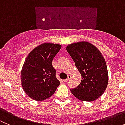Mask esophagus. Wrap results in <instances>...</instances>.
Masks as SVG:
<instances>
[{"label": "esophagus", "mask_w": 125, "mask_h": 125, "mask_svg": "<svg viewBox=\"0 0 125 125\" xmlns=\"http://www.w3.org/2000/svg\"><path fill=\"white\" fill-rule=\"evenodd\" d=\"M71 76L70 75H69L68 76V78L66 79H65V80H64L63 81H64V82H68L69 81V80H70V79H71Z\"/></svg>", "instance_id": "obj_1"}]
</instances>
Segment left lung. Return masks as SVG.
<instances>
[{
  "instance_id": "obj_1",
  "label": "left lung",
  "mask_w": 125,
  "mask_h": 125,
  "mask_svg": "<svg viewBox=\"0 0 125 125\" xmlns=\"http://www.w3.org/2000/svg\"><path fill=\"white\" fill-rule=\"evenodd\" d=\"M66 51L81 74L82 80L71 92L78 99L92 102L100 97L106 89L108 73L105 60L100 51L88 42L74 43Z\"/></svg>"
}]
</instances>
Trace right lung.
<instances>
[{
    "mask_svg": "<svg viewBox=\"0 0 125 125\" xmlns=\"http://www.w3.org/2000/svg\"><path fill=\"white\" fill-rule=\"evenodd\" d=\"M61 47L59 44L45 43L33 49L26 57L21 79L24 91L31 99L37 101L48 99L60 85L52 61Z\"/></svg>",
    "mask_w": 125,
    "mask_h": 125,
    "instance_id": "add662e5",
    "label": "right lung"
}]
</instances>
